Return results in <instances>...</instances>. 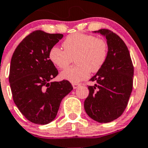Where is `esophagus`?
<instances>
[{"instance_id":"esophagus-1","label":"esophagus","mask_w":148,"mask_h":148,"mask_svg":"<svg viewBox=\"0 0 148 148\" xmlns=\"http://www.w3.org/2000/svg\"><path fill=\"white\" fill-rule=\"evenodd\" d=\"M80 86H81L80 83H72V86H73V88H74V89L77 88Z\"/></svg>"}]
</instances>
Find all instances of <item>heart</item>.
Instances as JSON below:
<instances>
[{
    "label": "heart",
    "instance_id": "b5f03b06",
    "mask_svg": "<svg viewBox=\"0 0 148 148\" xmlns=\"http://www.w3.org/2000/svg\"><path fill=\"white\" fill-rule=\"evenodd\" d=\"M62 46L64 50L53 46L49 50V58L60 69L67 68L75 58L77 66L69 68L60 73L62 79L77 83L87 79L90 71H99L108 55V46L105 40L90 34L74 33L69 35Z\"/></svg>",
    "mask_w": 148,
    "mask_h": 148
}]
</instances>
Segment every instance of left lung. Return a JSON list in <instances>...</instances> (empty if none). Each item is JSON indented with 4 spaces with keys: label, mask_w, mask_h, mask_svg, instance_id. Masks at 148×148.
Returning <instances> with one entry per match:
<instances>
[{
    "label": "left lung",
    "mask_w": 148,
    "mask_h": 148,
    "mask_svg": "<svg viewBox=\"0 0 148 148\" xmlns=\"http://www.w3.org/2000/svg\"><path fill=\"white\" fill-rule=\"evenodd\" d=\"M107 40L108 55L102 69L90 79L89 94L84 102L86 114L100 123L112 122L126 108L133 89L134 66L124 41L108 29L94 31Z\"/></svg>",
    "instance_id": "1"
}]
</instances>
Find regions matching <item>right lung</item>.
<instances>
[{
	"label": "right lung",
	"instance_id": "obj_1",
	"mask_svg": "<svg viewBox=\"0 0 148 148\" xmlns=\"http://www.w3.org/2000/svg\"><path fill=\"white\" fill-rule=\"evenodd\" d=\"M62 37L37 30L26 36L13 53L9 77L13 100L34 124L54 120L62 99L73 89L68 80L51 82L58 71L49 60V50Z\"/></svg>",
	"mask_w": 148,
	"mask_h": 148
}]
</instances>
